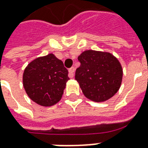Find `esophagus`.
I'll list each match as a JSON object with an SVG mask.
<instances>
[{
  "label": "esophagus",
  "instance_id": "esophagus-1",
  "mask_svg": "<svg viewBox=\"0 0 148 148\" xmlns=\"http://www.w3.org/2000/svg\"><path fill=\"white\" fill-rule=\"evenodd\" d=\"M74 71H75V68H74V67H71V68L69 69V77H71V78H73V77H74Z\"/></svg>",
  "mask_w": 148,
  "mask_h": 148
}]
</instances>
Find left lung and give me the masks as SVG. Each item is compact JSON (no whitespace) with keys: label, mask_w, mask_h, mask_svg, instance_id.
I'll return each instance as SVG.
<instances>
[{"label":"left lung","mask_w":148,"mask_h":148,"mask_svg":"<svg viewBox=\"0 0 148 148\" xmlns=\"http://www.w3.org/2000/svg\"><path fill=\"white\" fill-rule=\"evenodd\" d=\"M81 65L75 72L85 97L103 102L119 91L122 81V67L118 59L109 52L86 50L78 56Z\"/></svg>","instance_id":"1"}]
</instances>
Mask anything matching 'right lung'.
Instances as JSON below:
<instances>
[{
	"label": "right lung",
	"mask_w": 148,
	"mask_h": 148,
	"mask_svg": "<svg viewBox=\"0 0 148 148\" xmlns=\"http://www.w3.org/2000/svg\"><path fill=\"white\" fill-rule=\"evenodd\" d=\"M69 79L67 69L52 53L31 61L23 76L28 96L43 107H50L60 101Z\"/></svg>",
	"instance_id": "add662e5"
}]
</instances>
